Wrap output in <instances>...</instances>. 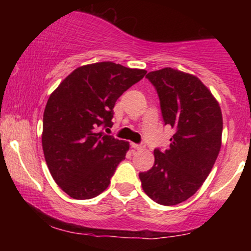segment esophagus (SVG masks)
<instances>
[{"label":"esophagus","instance_id":"esophagus-1","mask_svg":"<svg viewBox=\"0 0 251 251\" xmlns=\"http://www.w3.org/2000/svg\"><path fill=\"white\" fill-rule=\"evenodd\" d=\"M131 146L134 150H144V149H145V143H140V144L131 143Z\"/></svg>","mask_w":251,"mask_h":251}]
</instances>
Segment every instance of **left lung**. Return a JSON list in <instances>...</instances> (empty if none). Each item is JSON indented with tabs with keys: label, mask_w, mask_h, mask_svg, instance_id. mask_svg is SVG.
<instances>
[{
	"label": "left lung",
	"mask_w": 251,
	"mask_h": 251,
	"mask_svg": "<svg viewBox=\"0 0 251 251\" xmlns=\"http://www.w3.org/2000/svg\"><path fill=\"white\" fill-rule=\"evenodd\" d=\"M146 77L159 97L164 124L175 133L168 150L154 149V165L139 178L155 203L176 205L196 194L217 159L223 131L221 107L191 74L168 67Z\"/></svg>",
	"instance_id": "left-lung-1"
}]
</instances>
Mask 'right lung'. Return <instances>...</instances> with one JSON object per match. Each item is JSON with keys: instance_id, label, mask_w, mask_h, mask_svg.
I'll list each match as a JSON object with an SVG mask.
<instances>
[{"instance_id": "add662e5", "label": "right lung", "mask_w": 251, "mask_h": 251, "mask_svg": "<svg viewBox=\"0 0 251 251\" xmlns=\"http://www.w3.org/2000/svg\"><path fill=\"white\" fill-rule=\"evenodd\" d=\"M144 70L114 62L76 68L50 94L43 113L42 149L57 185L74 200L105 191L128 143L105 134L116 101L143 79Z\"/></svg>"}]
</instances>
